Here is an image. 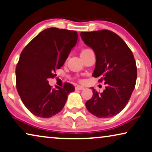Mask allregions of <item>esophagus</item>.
Masks as SVG:
<instances>
[{"instance_id":"1","label":"esophagus","mask_w":152,"mask_h":152,"mask_svg":"<svg viewBox=\"0 0 152 152\" xmlns=\"http://www.w3.org/2000/svg\"><path fill=\"white\" fill-rule=\"evenodd\" d=\"M85 88H84L83 86H80V85H77L76 87V90H83Z\"/></svg>"}]
</instances>
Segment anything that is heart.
Returning <instances> with one entry per match:
<instances>
[{
    "label": "heart",
    "instance_id": "heart-1",
    "mask_svg": "<svg viewBox=\"0 0 152 152\" xmlns=\"http://www.w3.org/2000/svg\"><path fill=\"white\" fill-rule=\"evenodd\" d=\"M90 50H90V49H89V48H86V49H84L82 51V53H86V52H88V51H90Z\"/></svg>",
    "mask_w": 152,
    "mask_h": 152
}]
</instances>
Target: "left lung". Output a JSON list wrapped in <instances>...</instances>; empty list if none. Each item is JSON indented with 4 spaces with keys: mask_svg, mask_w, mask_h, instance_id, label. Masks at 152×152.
<instances>
[{
    "mask_svg": "<svg viewBox=\"0 0 152 152\" xmlns=\"http://www.w3.org/2000/svg\"><path fill=\"white\" fill-rule=\"evenodd\" d=\"M85 44L96 56L93 76L99 77L106 89L85 103L87 110L99 118H109L125 108L134 89L137 68L132 52L118 35L108 30L81 32Z\"/></svg>",
    "mask_w": 152,
    "mask_h": 152,
    "instance_id": "8db88e82",
    "label": "left lung"
}]
</instances>
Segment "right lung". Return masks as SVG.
<instances>
[{
    "label": "right lung",
    "instance_id": "add662e5",
    "mask_svg": "<svg viewBox=\"0 0 152 152\" xmlns=\"http://www.w3.org/2000/svg\"><path fill=\"white\" fill-rule=\"evenodd\" d=\"M76 31L48 28L39 33L20 54L15 68L16 88L22 102L35 116L49 118L64 107L75 87L65 83L53 89L48 85L76 46Z\"/></svg>",
    "mask_w": 152,
    "mask_h": 152
}]
</instances>
